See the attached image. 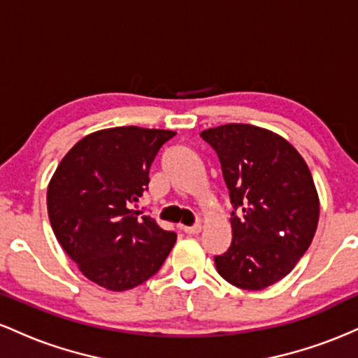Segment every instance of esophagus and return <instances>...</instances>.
<instances>
[{
    "label": "esophagus",
    "instance_id": "1",
    "mask_svg": "<svg viewBox=\"0 0 358 358\" xmlns=\"http://www.w3.org/2000/svg\"><path fill=\"white\" fill-rule=\"evenodd\" d=\"M182 231L185 234H188V236H196V234H200V231H202V225L196 224L192 225V227H182Z\"/></svg>",
    "mask_w": 358,
    "mask_h": 358
}]
</instances>
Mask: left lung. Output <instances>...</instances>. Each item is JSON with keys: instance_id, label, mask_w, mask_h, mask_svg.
Segmentation results:
<instances>
[{"instance_id": "1", "label": "left lung", "mask_w": 358, "mask_h": 358, "mask_svg": "<svg viewBox=\"0 0 358 358\" xmlns=\"http://www.w3.org/2000/svg\"><path fill=\"white\" fill-rule=\"evenodd\" d=\"M215 150L234 207L232 242L215 256L222 278L264 289L293 271L320 219L313 176L296 148L273 131L224 124L200 133Z\"/></svg>"}]
</instances>
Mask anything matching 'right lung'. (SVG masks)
I'll use <instances>...</instances> for the list:
<instances>
[{"label": "right lung", "instance_id": "1", "mask_svg": "<svg viewBox=\"0 0 358 358\" xmlns=\"http://www.w3.org/2000/svg\"><path fill=\"white\" fill-rule=\"evenodd\" d=\"M175 131L121 126L87 134L62 158L47 190L53 234L89 281L133 289L158 273L176 234L131 210Z\"/></svg>", "mask_w": 358, "mask_h": 358}]
</instances>
